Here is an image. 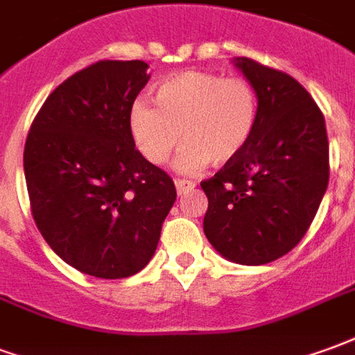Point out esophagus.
I'll return each mask as SVG.
<instances>
[{
	"mask_svg": "<svg viewBox=\"0 0 355 355\" xmlns=\"http://www.w3.org/2000/svg\"><path fill=\"white\" fill-rule=\"evenodd\" d=\"M195 187V183L193 181H185V180H175V191H178V195H183V193H187L189 189Z\"/></svg>",
	"mask_w": 355,
	"mask_h": 355,
	"instance_id": "1",
	"label": "esophagus"
}]
</instances>
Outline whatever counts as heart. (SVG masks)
Segmentation results:
<instances>
[{"label":"heart","instance_id":"heart-1","mask_svg":"<svg viewBox=\"0 0 355 355\" xmlns=\"http://www.w3.org/2000/svg\"><path fill=\"white\" fill-rule=\"evenodd\" d=\"M151 103H134L130 132L139 153L151 164H166L180 147L178 168L198 172L211 162L229 164L248 149L257 126L259 100L244 77L214 71H183L155 90Z\"/></svg>","mask_w":355,"mask_h":355}]
</instances>
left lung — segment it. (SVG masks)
<instances>
[{
    "label": "left lung",
    "instance_id": "obj_1",
    "mask_svg": "<svg viewBox=\"0 0 355 355\" xmlns=\"http://www.w3.org/2000/svg\"><path fill=\"white\" fill-rule=\"evenodd\" d=\"M236 66L259 98L250 146L200 187L208 196L204 232L240 265L280 259L301 242L329 183L325 119L291 75L252 58Z\"/></svg>",
    "mask_w": 355,
    "mask_h": 355
}]
</instances>
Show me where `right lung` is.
I'll list each match as a JSON object with an SVG mask.
<instances>
[{
  "instance_id": "right-lung-1",
  "label": "right lung",
  "mask_w": 355,
  "mask_h": 355,
  "mask_svg": "<svg viewBox=\"0 0 355 355\" xmlns=\"http://www.w3.org/2000/svg\"><path fill=\"white\" fill-rule=\"evenodd\" d=\"M147 81L146 62H94L51 92L26 138L33 221L60 259L96 278L139 272L178 196L132 138V105Z\"/></svg>"
}]
</instances>
